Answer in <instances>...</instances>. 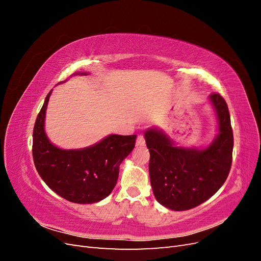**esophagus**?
I'll return each instance as SVG.
<instances>
[{
	"instance_id": "esophagus-1",
	"label": "esophagus",
	"mask_w": 261,
	"mask_h": 261,
	"mask_svg": "<svg viewBox=\"0 0 261 261\" xmlns=\"http://www.w3.org/2000/svg\"><path fill=\"white\" fill-rule=\"evenodd\" d=\"M145 138H144V136L143 135H139L138 137H137V140H136V145L137 146H144L145 145Z\"/></svg>"
}]
</instances>
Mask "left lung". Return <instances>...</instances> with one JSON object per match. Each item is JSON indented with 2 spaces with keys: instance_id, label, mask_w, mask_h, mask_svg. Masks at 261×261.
I'll use <instances>...</instances> for the list:
<instances>
[{
  "instance_id": "1",
  "label": "left lung",
  "mask_w": 261,
  "mask_h": 261,
  "mask_svg": "<svg viewBox=\"0 0 261 261\" xmlns=\"http://www.w3.org/2000/svg\"><path fill=\"white\" fill-rule=\"evenodd\" d=\"M209 98L218 116L219 134L207 148L176 147L158 128L145 133L153 195L171 210L199 206L219 191L230 173L234 145L230 113L222 96L215 92Z\"/></svg>"
}]
</instances>
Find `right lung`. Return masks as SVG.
<instances>
[{"instance_id": "obj_1", "label": "right lung", "mask_w": 261, "mask_h": 261, "mask_svg": "<svg viewBox=\"0 0 261 261\" xmlns=\"http://www.w3.org/2000/svg\"><path fill=\"white\" fill-rule=\"evenodd\" d=\"M51 92L37 116L33 134V156L39 175L54 193L70 202L93 203L105 199L115 187L122 161L135 147L136 135H109L83 149L58 148L44 132Z\"/></svg>"}]
</instances>
